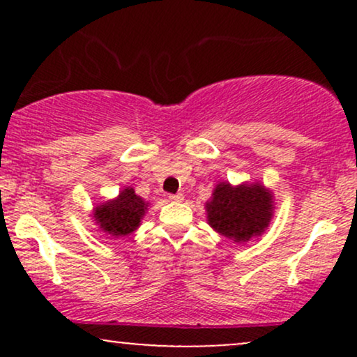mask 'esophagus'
Wrapping results in <instances>:
<instances>
[{
    "mask_svg": "<svg viewBox=\"0 0 357 357\" xmlns=\"http://www.w3.org/2000/svg\"><path fill=\"white\" fill-rule=\"evenodd\" d=\"M184 199V196L181 195V192H178V195H169V202L173 203H181Z\"/></svg>",
    "mask_w": 357,
    "mask_h": 357,
    "instance_id": "obj_1",
    "label": "esophagus"
}]
</instances>
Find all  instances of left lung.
Masks as SVG:
<instances>
[{
    "label": "left lung",
    "instance_id": "left-lung-1",
    "mask_svg": "<svg viewBox=\"0 0 357 357\" xmlns=\"http://www.w3.org/2000/svg\"><path fill=\"white\" fill-rule=\"evenodd\" d=\"M208 225L220 235L235 243L258 238L268 228L275 213L272 190L260 181L240 183L233 186L220 181L204 203Z\"/></svg>",
    "mask_w": 357,
    "mask_h": 357
}]
</instances>
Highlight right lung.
Masks as SVG:
<instances>
[{"label":"right lung","instance_id":"right-lung-1","mask_svg":"<svg viewBox=\"0 0 357 357\" xmlns=\"http://www.w3.org/2000/svg\"><path fill=\"white\" fill-rule=\"evenodd\" d=\"M149 206L151 203L136 195L134 188L126 186L119 191L116 198L97 204L90 216L100 231L112 238H119V236L130 235L141 227Z\"/></svg>","mask_w":357,"mask_h":357}]
</instances>
